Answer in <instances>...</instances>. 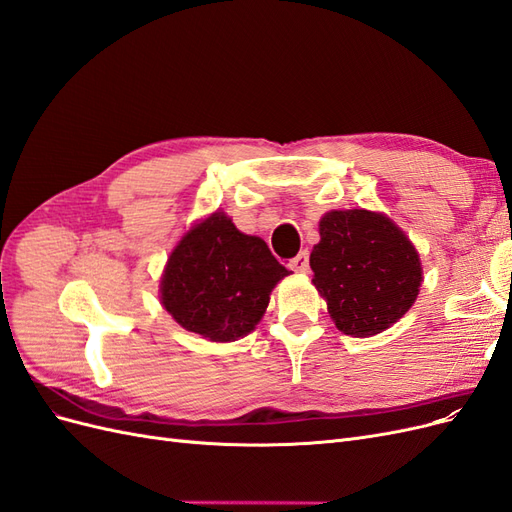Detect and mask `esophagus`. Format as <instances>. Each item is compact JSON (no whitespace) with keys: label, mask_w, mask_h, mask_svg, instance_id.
<instances>
[{"label":"esophagus","mask_w":512,"mask_h":512,"mask_svg":"<svg viewBox=\"0 0 512 512\" xmlns=\"http://www.w3.org/2000/svg\"><path fill=\"white\" fill-rule=\"evenodd\" d=\"M288 267L292 271H297V273H307V269H309V254L307 252H299L297 256L290 260Z\"/></svg>","instance_id":"obj_1"}]
</instances>
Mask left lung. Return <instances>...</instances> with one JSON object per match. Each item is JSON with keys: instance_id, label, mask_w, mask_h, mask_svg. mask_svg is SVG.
<instances>
[{"instance_id": "8db88e82", "label": "left lung", "mask_w": 512, "mask_h": 512, "mask_svg": "<svg viewBox=\"0 0 512 512\" xmlns=\"http://www.w3.org/2000/svg\"><path fill=\"white\" fill-rule=\"evenodd\" d=\"M335 327L352 337L389 329L416 301L421 258L393 220L367 209L329 211L309 256Z\"/></svg>"}]
</instances>
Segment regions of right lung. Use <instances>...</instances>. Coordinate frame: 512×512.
I'll list each match as a JSON object with an SVG mask.
<instances>
[{"instance_id": "obj_1", "label": "right lung", "mask_w": 512, "mask_h": 512, "mask_svg": "<svg viewBox=\"0 0 512 512\" xmlns=\"http://www.w3.org/2000/svg\"><path fill=\"white\" fill-rule=\"evenodd\" d=\"M288 269L260 237L243 235L224 211L194 224L170 254L160 280L166 312L209 342L252 333L271 290Z\"/></svg>"}]
</instances>
